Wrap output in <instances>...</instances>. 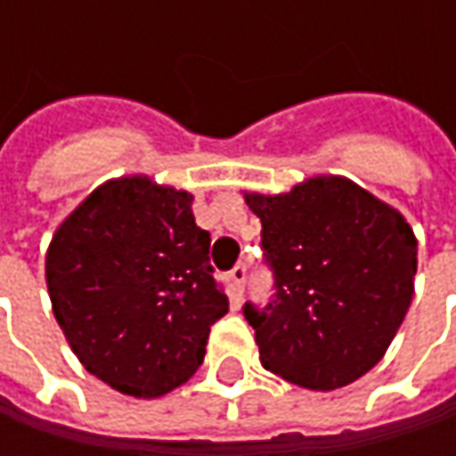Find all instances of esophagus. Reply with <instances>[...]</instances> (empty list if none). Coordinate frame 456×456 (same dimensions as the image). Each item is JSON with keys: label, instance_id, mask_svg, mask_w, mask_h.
<instances>
[{"label": "esophagus", "instance_id": "obj_1", "mask_svg": "<svg viewBox=\"0 0 456 456\" xmlns=\"http://www.w3.org/2000/svg\"><path fill=\"white\" fill-rule=\"evenodd\" d=\"M228 279H231V289H233V299H240L243 297V284H246V266L243 264H238L233 272L228 273Z\"/></svg>", "mask_w": 456, "mask_h": 456}]
</instances>
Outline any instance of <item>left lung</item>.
<instances>
[{"instance_id":"1","label":"left lung","mask_w":456,"mask_h":456,"mask_svg":"<svg viewBox=\"0 0 456 456\" xmlns=\"http://www.w3.org/2000/svg\"><path fill=\"white\" fill-rule=\"evenodd\" d=\"M273 273L266 306L246 302L261 365L309 391H335L386 355L413 297L406 218L345 177L291 192H246Z\"/></svg>"}]
</instances>
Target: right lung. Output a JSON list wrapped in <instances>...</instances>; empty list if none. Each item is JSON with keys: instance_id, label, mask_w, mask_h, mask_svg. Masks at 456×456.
<instances>
[{"instance_id": "1", "label": "right lung", "mask_w": 456, "mask_h": 456, "mask_svg": "<svg viewBox=\"0 0 456 456\" xmlns=\"http://www.w3.org/2000/svg\"><path fill=\"white\" fill-rule=\"evenodd\" d=\"M208 254L190 192L134 175L80 202L53 236L45 279L86 370L136 398L192 378L210 327L228 312Z\"/></svg>"}]
</instances>
